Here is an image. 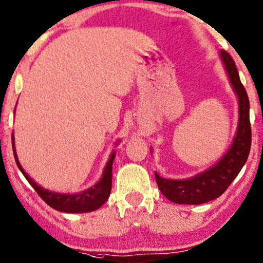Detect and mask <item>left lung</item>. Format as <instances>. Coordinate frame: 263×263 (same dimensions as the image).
<instances>
[{"label": "left lung", "instance_id": "left-lung-1", "mask_svg": "<svg viewBox=\"0 0 263 263\" xmlns=\"http://www.w3.org/2000/svg\"><path fill=\"white\" fill-rule=\"evenodd\" d=\"M221 60L238 97L239 121L230 149L219 162L198 175L186 180H170L155 173L158 189L169 200L177 204H203L216 199L228 189L247 162L251 146V127L249 98L241 84L236 63L226 50L220 52Z\"/></svg>", "mask_w": 263, "mask_h": 263}]
</instances>
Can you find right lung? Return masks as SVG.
Wrapping results in <instances>:
<instances>
[{
  "label": "right lung",
  "instance_id": "add662e5",
  "mask_svg": "<svg viewBox=\"0 0 263 263\" xmlns=\"http://www.w3.org/2000/svg\"><path fill=\"white\" fill-rule=\"evenodd\" d=\"M12 146H13V153H14V158L16 162V165L25 176V179L29 181L30 185L33 187V190L39 193V196L42 198L44 202L52 206L53 209L63 211V213H89V211L97 210L100 208L108 199L111 193L112 187V163L115 159V152H112L110 156V159L106 163L104 173H102L101 179L99 180L98 183H95L90 189L82 191L80 193H72V194H65V193H58L53 192V191H48L33 181L27 174L24 172L23 166L20 165L18 161V156H16L15 147H14V136L12 134Z\"/></svg>",
  "mask_w": 263,
  "mask_h": 263
}]
</instances>
